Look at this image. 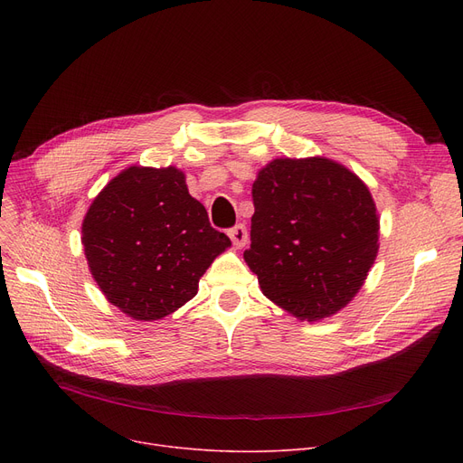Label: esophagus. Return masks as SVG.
Wrapping results in <instances>:
<instances>
[{
  "label": "esophagus",
  "instance_id": "esophagus-1",
  "mask_svg": "<svg viewBox=\"0 0 463 463\" xmlns=\"http://www.w3.org/2000/svg\"><path fill=\"white\" fill-rule=\"evenodd\" d=\"M229 238L232 240V244L236 246V248H244L246 246V241H248V229H246V225H236V227H232V229H229Z\"/></svg>",
  "mask_w": 463,
  "mask_h": 463
}]
</instances>
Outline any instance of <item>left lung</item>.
Masks as SVG:
<instances>
[{"label":"left lung","mask_w":463,"mask_h":463,"mask_svg":"<svg viewBox=\"0 0 463 463\" xmlns=\"http://www.w3.org/2000/svg\"><path fill=\"white\" fill-rule=\"evenodd\" d=\"M253 206L244 259L264 297L307 321L345 307L379 250L366 184L325 157L274 159L253 184Z\"/></svg>","instance_id":"1"}]
</instances>
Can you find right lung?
<instances>
[{"instance_id":"obj_1","label":"right lung","mask_w":463,"mask_h":463,"mask_svg":"<svg viewBox=\"0 0 463 463\" xmlns=\"http://www.w3.org/2000/svg\"><path fill=\"white\" fill-rule=\"evenodd\" d=\"M93 279L137 321H157L189 302L231 240L215 231L175 166H129L93 199L82 223Z\"/></svg>"}]
</instances>
